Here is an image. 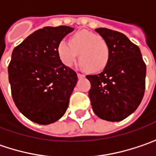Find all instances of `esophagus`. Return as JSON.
<instances>
[{"label": "esophagus", "instance_id": "1", "mask_svg": "<svg viewBox=\"0 0 156 156\" xmlns=\"http://www.w3.org/2000/svg\"><path fill=\"white\" fill-rule=\"evenodd\" d=\"M77 76H78V78H85V75H84V74H81V73H78V74H77Z\"/></svg>", "mask_w": 156, "mask_h": 156}]
</instances>
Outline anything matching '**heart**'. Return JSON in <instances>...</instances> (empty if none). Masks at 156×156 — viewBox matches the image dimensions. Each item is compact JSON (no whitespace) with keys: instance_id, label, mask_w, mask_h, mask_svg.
<instances>
[{"instance_id":"obj_1","label":"heart","mask_w":156,"mask_h":156,"mask_svg":"<svg viewBox=\"0 0 156 156\" xmlns=\"http://www.w3.org/2000/svg\"><path fill=\"white\" fill-rule=\"evenodd\" d=\"M60 60L66 66H72L79 55L80 65L91 73L105 69L109 59L108 47L99 35L88 31H79L70 42L61 41L57 47Z\"/></svg>"}]
</instances>
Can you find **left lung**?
<instances>
[{
    "label": "left lung",
    "instance_id": "left-lung-1",
    "mask_svg": "<svg viewBox=\"0 0 156 156\" xmlns=\"http://www.w3.org/2000/svg\"><path fill=\"white\" fill-rule=\"evenodd\" d=\"M109 49L102 72L87 75L89 98L100 118L117 122L133 113L140 104L146 86V63L140 48L124 34L107 28L95 29Z\"/></svg>",
    "mask_w": 156,
    "mask_h": 156
}]
</instances>
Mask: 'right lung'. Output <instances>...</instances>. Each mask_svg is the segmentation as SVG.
Instances as JSON below:
<instances>
[{"mask_svg":"<svg viewBox=\"0 0 156 156\" xmlns=\"http://www.w3.org/2000/svg\"><path fill=\"white\" fill-rule=\"evenodd\" d=\"M73 30L65 25L39 29L12 52L8 67L12 98L18 110L34 123L52 124L68 108L78 76L62 62L57 47Z\"/></svg>","mask_w":156,"mask_h":156,"instance_id":"add662e5","label":"right lung"}]
</instances>
